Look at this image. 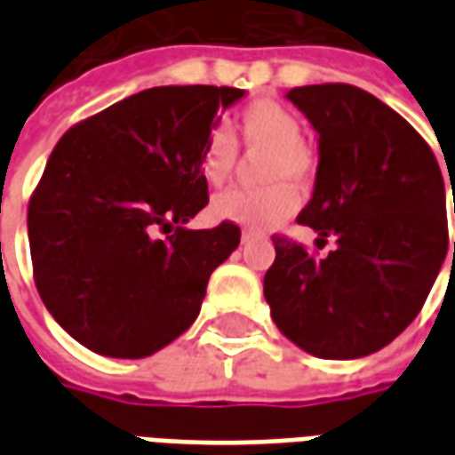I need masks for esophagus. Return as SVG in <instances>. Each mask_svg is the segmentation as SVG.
Segmentation results:
<instances>
[{"label": "esophagus", "mask_w": 455, "mask_h": 455, "mask_svg": "<svg viewBox=\"0 0 455 455\" xmlns=\"http://www.w3.org/2000/svg\"><path fill=\"white\" fill-rule=\"evenodd\" d=\"M256 238H263V234H260V231H253V228H243V231H241V241H243V243L256 241Z\"/></svg>", "instance_id": "esophagus-1"}]
</instances>
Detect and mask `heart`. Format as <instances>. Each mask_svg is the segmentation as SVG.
I'll list each match as a JSON object with an SVG mask.
<instances>
[{
	"instance_id": "1",
	"label": "heart",
	"mask_w": 455,
	"mask_h": 455,
	"mask_svg": "<svg viewBox=\"0 0 455 455\" xmlns=\"http://www.w3.org/2000/svg\"><path fill=\"white\" fill-rule=\"evenodd\" d=\"M236 133L246 150H266L260 163V189H231L214 199L212 212L238 227L270 228L285 221L297 207V188H307L316 172L315 148L302 139V121L285 104L258 100L236 116ZM238 146L224 129H214L199 153V172L212 188H224L236 170Z\"/></svg>"
}]
</instances>
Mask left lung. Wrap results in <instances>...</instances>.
Wrapping results in <instances>:
<instances>
[{
	"mask_svg": "<svg viewBox=\"0 0 455 455\" xmlns=\"http://www.w3.org/2000/svg\"><path fill=\"white\" fill-rule=\"evenodd\" d=\"M287 100L319 133L315 197L297 221L319 234L316 246L331 236L336 248L316 258L275 234L263 295L302 351L361 358L414 322L439 275L449 248L441 168L410 121L361 87L307 84Z\"/></svg>",
	"mask_w": 455,
	"mask_h": 455,
	"instance_id": "8db88e82",
	"label": "left lung"
}]
</instances>
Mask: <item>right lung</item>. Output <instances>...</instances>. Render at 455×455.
Here are the masks:
<instances>
[{"label": "right lung", "instance_id": "add662e5", "mask_svg": "<svg viewBox=\"0 0 455 455\" xmlns=\"http://www.w3.org/2000/svg\"><path fill=\"white\" fill-rule=\"evenodd\" d=\"M236 87H153L77 121L28 199L34 283L75 341L146 358L197 319L234 221L185 228L207 207L199 153Z\"/></svg>", "mask_w": 455, "mask_h": 455}]
</instances>
